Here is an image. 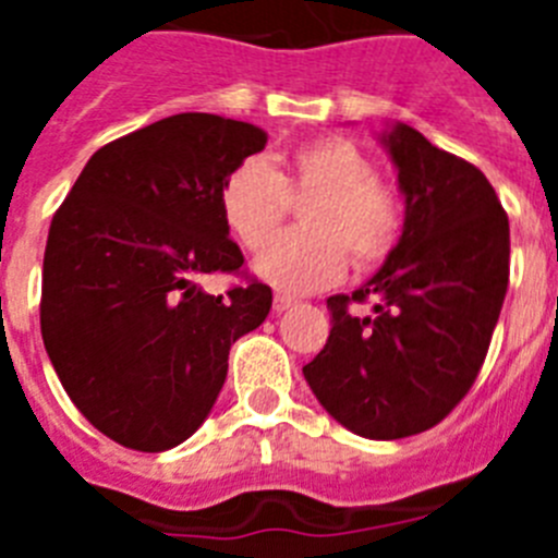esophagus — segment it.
I'll return each mask as SVG.
<instances>
[{
  "mask_svg": "<svg viewBox=\"0 0 558 558\" xmlns=\"http://www.w3.org/2000/svg\"><path fill=\"white\" fill-rule=\"evenodd\" d=\"M293 304H295L293 295H284V293L274 295V313H284V310H290Z\"/></svg>",
  "mask_w": 558,
  "mask_h": 558,
  "instance_id": "esophagus-1",
  "label": "esophagus"
}]
</instances>
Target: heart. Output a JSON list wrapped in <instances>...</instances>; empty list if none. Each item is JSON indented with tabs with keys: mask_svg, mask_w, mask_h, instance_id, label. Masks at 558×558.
Instances as JSON below:
<instances>
[{
	"mask_svg": "<svg viewBox=\"0 0 558 558\" xmlns=\"http://www.w3.org/2000/svg\"><path fill=\"white\" fill-rule=\"evenodd\" d=\"M302 232L269 239L283 222L289 201L306 197ZM220 215L236 243L256 251L254 270L284 293H310L354 268H374L397 248L402 204L397 192L372 175L357 145L327 136L295 147L284 167L245 159L220 186Z\"/></svg>",
	"mask_w": 558,
	"mask_h": 558,
	"instance_id": "1",
	"label": "heart"
}]
</instances>
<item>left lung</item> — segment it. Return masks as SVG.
<instances>
[{
    "label": "left lung",
    "mask_w": 558,
    "mask_h": 558,
    "mask_svg": "<svg viewBox=\"0 0 558 558\" xmlns=\"http://www.w3.org/2000/svg\"><path fill=\"white\" fill-rule=\"evenodd\" d=\"M405 195L386 265L352 295H329L327 347L304 379L327 413L366 438L416 436L466 397L509 288V215L481 170L416 128L383 136ZM375 299L357 319L352 303Z\"/></svg>",
    "instance_id": "1"
}]
</instances>
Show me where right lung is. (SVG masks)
Returning <instances> with one entry per match:
<instances>
[{
  "label": "right lung",
  "instance_id": "right-lung-1",
  "mask_svg": "<svg viewBox=\"0 0 558 558\" xmlns=\"http://www.w3.org/2000/svg\"><path fill=\"white\" fill-rule=\"evenodd\" d=\"M265 142L248 122L175 113L100 147L52 218L44 347L77 411L128 450H170L198 430L231 343L268 318V284H198L243 274L220 186Z\"/></svg>",
  "mask_w": 558,
  "mask_h": 558
}]
</instances>
